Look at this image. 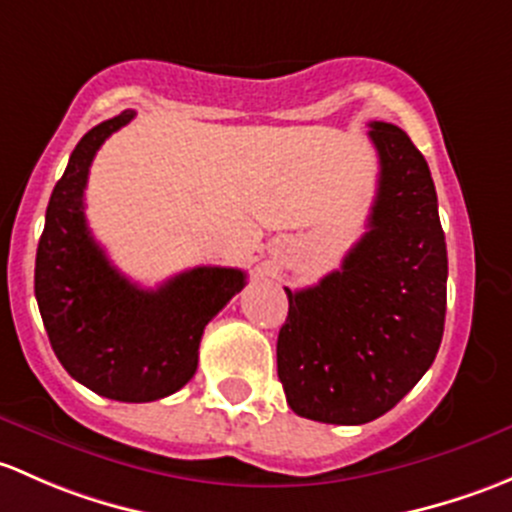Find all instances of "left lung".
I'll list each match as a JSON object with an SVG mask.
<instances>
[{
    "instance_id": "left-lung-1",
    "label": "left lung",
    "mask_w": 512,
    "mask_h": 512,
    "mask_svg": "<svg viewBox=\"0 0 512 512\" xmlns=\"http://www.w3.org/2000/svg\"><path fill=\"white\" fill-rule=\"evenodd\" d=\"M379 187L365 236L340 271L288 293L278 379L298 416L367 424L424 377L446 320V239L424 155L397 125L374 120Z\"/></svg>"
}]
</instances>
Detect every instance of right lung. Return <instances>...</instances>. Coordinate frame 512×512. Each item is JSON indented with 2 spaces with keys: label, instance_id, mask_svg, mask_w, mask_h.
Listing matches in <instances>:
<instances>
[{
  "label": "right lung",
  "instance_id": "add662e5",
  "mask_svg": "<svg viewBox=\"0 0 512 512\" xmlns=\"http://www.w3.org/2000/svg\"><path fill=\"white\" fill-rule=\"evenodd\" d=\"M133 118L123 110L71 152L46 207L34 293L63 370L100 397L140 404L194 377L204 328L246 286V273L199 266L145 291L108 261L88 229L83 192L100 145Z\"/></svg>",
  "mask_w": 512,
  "mask_h": 512
}]
</instances>
